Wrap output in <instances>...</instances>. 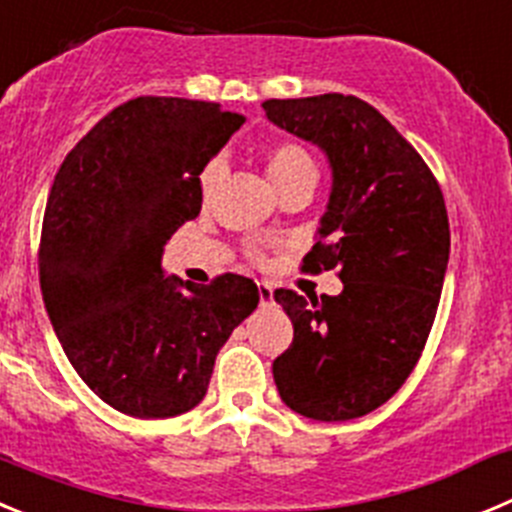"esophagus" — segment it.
I'll list each match as a JSON object with an SVG mask.
<instances>
[{
	"mask_svg": "<svg viewBox=\"0 0 512 512\" xmlns=\"http://www.w3.org/2000/svg\"><path fill=\"white\" fill-rule=\"evenodd\" d=\"M256 289H259V302L261 304H269L271 299H274V287H271L269 281H259V284H256Z\"/></svg>",
	"mask_w": 512,
	"mask_h": 512,
	"instance_id": "obj_1",
	"label": "esophagus"
}]
</instances>
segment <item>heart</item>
I'll list each match as a JSON object with an SVG mask.
<instances>
[{
	"label": "heart",
	"mask_w": 512,
	"mask_h": 512,
	"mask_svg": "<svg viewBox=\"0 0 512 512\" xmlns=\"http://www.w3.org/2000/svg\"><path fill=\"white\" fill-rule=\"evenodd\" d=\"M266 172H269L271 182H274L276 190H284V187L294 185L299 180H307V177H317V167H314V159L302 144L294 142H281L266 154ZM220 180V164L213 162L208 164L200 175V187H203V195L210 198V192L215 190Z\"/></svg>",
	"instance_id": "obj_1"
}]
</instances>
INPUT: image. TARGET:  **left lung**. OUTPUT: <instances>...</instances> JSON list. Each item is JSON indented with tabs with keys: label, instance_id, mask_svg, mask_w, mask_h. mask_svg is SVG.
<instances>
[{
	"label": "left lung",
	"instance_id": "left-lung-1",
	"mask_svg": "<svg viewBox=\"0 0 512 512\" xmlns=\"http://www.w3.org/2000/svg\"><path fill=\"white\" fill-rule=\"evenodd\" d=\"M264 111L330 159V203L304 266L337 269L342 281L337 297L274 292L294 325L274 360L276 388L307 419H358L383 406L424 353L449 261L442 187L360 98H269Z\"/></svg>",
	"mask_w": 512,
	"mask_h": 512
}]
</instances>
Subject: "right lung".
Segmentation results:
<instances>
[{
    "mask_svg": "<svg viewBox=\"0 0 512 512\" xmlns=\"http://www.w3.org/2000/svg\"><path fill=\"white\" fill-rule=\"evenodd\" d=\"M241 124L220 103L131 98L70 149L50 187L45 309L75 373L121 414L195 409L218 350L259 304L246 276L198 287L162 271L164 243L200 213V172Z\"/></svg>",
    "mask_w": 512,
    "mask_h": 512,
    "instance_id": "add662e5",
    "label": "right lung"
}]
</instances>
